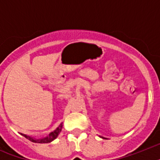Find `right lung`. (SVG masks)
Segmentation results:
<instances>
[{"label": "right lung", "instance_id": "right-lung-1", "mask_svg": "<svg viewBox=\"0 0 160 160\" xmlns=\"http://www.w3.org/2000/svg\"><path fill=\"white\" fill-rule=\"evenodd\" d=\"M62 123L60 124L58 128H57L56 130L51 132L50 134L49 135V136L46 137V138H41V139H36V138H32L31 137L28 136V135H25V134H22V135H23L24 137H25L26 138H28L29 140L32 141L33 142H38V143H48V142H50L55 139V138H57L58 135H59V133L61 132L62 131Z\"/></svg>", "mask_w": 160, "mask_h": 160}]
</instances>
